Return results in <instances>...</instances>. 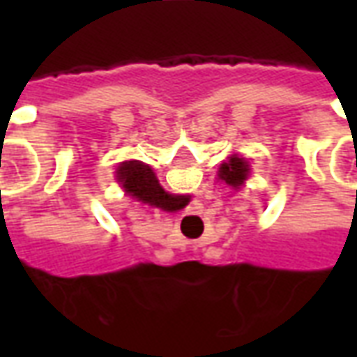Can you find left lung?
<instances>
[{"label": "left lung", "mask_w": 357, "mask_h": 357, "mask_svg": "<svg viewBox=\"0 0 357 357\" xmlns=\"http://www.w3.org/2000/svg\"><path fill=\"white\" fill-rule=\"evenodd\" d=\"M248 170H250V166H248V162L243 156L231 155L227 158V162H224L220 166L218 178L222 179V181H225V183L229 187H233V189H239V187L245 183V179L248 178Z\"/></svg>", "instance_id": "left-lung-1"}]
</instances>
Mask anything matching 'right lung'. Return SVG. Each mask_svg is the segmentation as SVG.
I'll return each mask as SVG.
<instances>
[{
	"label": "right lung",
	"mask_w": 357,
	"mask_h": 357,
	"mask_svg": "<svg viewBox=\"0 0 357 357\" xmlns=\"http://www.w3.org/2000/svg\"><path fill=\"white\" fill-rule=\"evenodd\" d=\"M116 179L122 183L126 193L145 204L162 210H176L179 206V197L166 193L158 183L155 172L139 160H126L120 164Z\"/></svg>",
	"instance_id": "right-lung-1"
}]
</instances>
